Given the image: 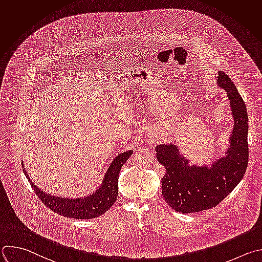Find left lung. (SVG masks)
Listing matches in <instances>:
<instances>
[{"instance_id": "left-lung-1", "label": "left lung", "mask_w": 262, "mask_h": 262, "mask_svg": "<svg viewBox=\"0 0 262 262\" xmlns=\"http://www.w3.org/2000/svg\"><path fill=\"white\" fill-rule=\"evenodd\" d=\"M217 86L230 103L233 127L225 154L210 165L190 164L177 145L158 144L156 158L165 168L161 179L162 196L179 213H195L216 207L241 182L248 165V113L231 79L219 71Z\"/></svg>"}]
</instances>
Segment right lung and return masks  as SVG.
I'll use <instances>...</instances> for the list:
<instances>
[{
	"mask_svg": "<svg viewBox=\"0 0 262 262\" xmlns=\"http://www.w3.org/2000/svg\"><path fill=\"white\" fill-rule=\"evenodd\" d=\"M133 154V150L119 153L111 162L100 186L89 195L76 199L49 194L38 187L29 177L23 162V169L35 193L47 208L58 215L75 219H93L110 210L118 196V177L121 166Z\"/></svg>",
	"mask_w": 262,
	"mask_h": 262,
	"instance_id": "add662e5",
	"label": "right lung"
}]
</instances>
